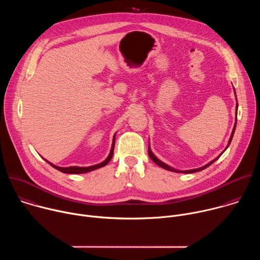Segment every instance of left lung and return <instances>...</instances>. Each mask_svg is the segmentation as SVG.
Returning a JSON list of instances; mask_svg holds the SVG:
<instances>
[{
  "instance_id": "obj_1",
  "label": "left lung",
  "mask_w": 260,
  "mask_h": 260,
  "mask_svg": "<svg viewBox=\"0 0 260 260\" xmlns=\"http://www.w3.org/2000/svg\"><path fill=\"white\" fill-rule=\"evenodd\" d=\"M237 112H238V103H237ZM236 125H237V119H236V123H235V126H234V129H233V133H232V136H231V139H230V142H229V145H228V147L230 146V144H231V142H232V140H233V137H234V134H235V129H236ZM226 147V148H228ZM225 148V149H226ZM148 154H149V157L157 165V166H159V167H161L162 169H165V170H168V171H172V172H176V173H185V174H191V173H196V172H200V171H202V170H204V169H206V168H208L209 166H211L214 161H216L219 157H220V155L222 154H220L218 157H216L214 160H212V161H210L208 165H206V166H204V167H202V168H200V169H194V170H189V171H178V170H175V169H173V168H171V167H169L168 165H166V164H164L162 161H160L158 158H156L155 157V155L151 152V150H150V148L148 147Z\"/></svg>"
}]
</instances>
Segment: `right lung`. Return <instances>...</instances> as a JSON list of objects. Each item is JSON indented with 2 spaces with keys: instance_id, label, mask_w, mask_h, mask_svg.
Here are the masks:
<instances>
[{
  "instance_id": "1",
  "label": "right lung",
  "mask_w": 260,
  "mask_h": 260,
  "mask_svg": "<svg viewBox=\"0 0 260 260\" xmlns=\"http://www.w3.org/2000/svg\"><path fill=\"white\" fill-rule=\"evenodd\" d=\"M114 145H115V136L113 138V143H112V148H111V152L109 154V156L101 164L99 165H95V166H91V167H87V168H82V167H69V168H60V167H56L54 165H52L51 162L47 161L50 166H52L54 169L60 171L61 173H66V174H83V173H87V172H90V171H93V170H96V169H100L102 167H105L110 160L111 158H112L113 156V152H114Z\"/></svg>"
}]
</instances>
